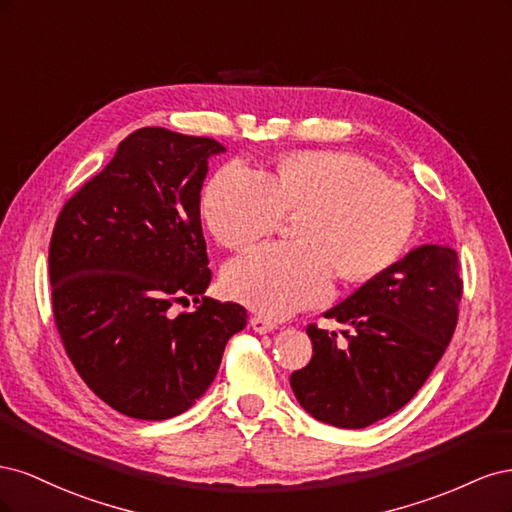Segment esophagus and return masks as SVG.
Segmentation results:
<instances>
[{
    "label": "esophagus",
    "mask_w": 512,
    "mask_h": 512,
    "mask_svg": "<svg viewBox=\"0 0 512 512\" xmlns=\"http://www.w3.org/2000/svg\"><path fill=\"white\" fill-rule=\"evenodd\" d=\"M250 324H252V329L256 333H271V331L277 329V322L271 320V318H265V316H254L250 320Z\"/></svg>",
    "instance_id": "34e87169"
}]
</instances>
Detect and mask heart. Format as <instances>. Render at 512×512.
<instances>
[{"label":"heart","mask_w":512,"mask_h":512,"mask_svg":"<svg viewBox=\"0 0 512 512\" xmlns=\"http://www.w3.org/2000/svg\"><path fill=\"white\" fill-rule=\"evenodd\" d=\"M299 211V241L262 245L224 273L232 297L273 318L322 301L335 269L348 282H365L395 265L414 232L418 205L408 185L339 151L288 153L269 177L232 162L203 194L207 226L230 250L269 235L286 213Z\"/></svg>","instance_id":"obj_1"}]
</instances>
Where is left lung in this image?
I'll use <instances>...</instances> for the list:
<instances>
[{
    "mask_svg": "<svg viewBox=\"0 0 512 512\" xmlns=\"http://www.w3.org/2000/svg\"><path fill=\"white\" fill-rule=\"evenodd\" d=\"M463 282L457 252L421 245L324 312L337 333L309 324L314 354L292 371L294 397L322 423L363 429L404 408L451 342Z\"/></svg>",
    "mask_w": 512,
    "mask_h": 512,
    "instance_id": "obj_1",
    "label": "left lung"
}]
</instances>
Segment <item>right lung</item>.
<instances>
[{
  "label": "right lung",
  "instance_id": "add662e5",
  "mask_svg": "<svg viewBox=\"0 0 512 512\" xmlns=\"http://www.w3.org/2000/svg\"><path fill=\"white\" fill-rule=\"evenodd\" d=\"M218 141L166 128L123 138L53 228L49 277L61 344L113 410L164 421L205 395L245 307L203 297L211 282L200 190ZM197 303L175 317L172 305Z\"/></svg>",
  "mask_w": 512,
  "mask_h": 512
}]
</instances>
